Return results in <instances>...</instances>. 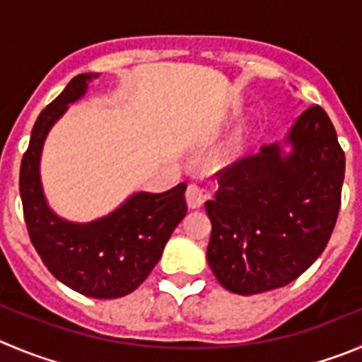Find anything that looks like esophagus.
Segmentation results:
<instances>
[{
    "mask_svg": "<svg viewBox=\"0 0 362 362\" xmlns=\"http://www.w3.org/2000/svg\"><path fill=\"white\" fill-rule=\"evenodd\" d=\"M185 198H187L189 209H200L204 205V202L207 200V192L198 184H191L187 187V191H185Z\"/></svg>",
    "mask_w": 362,
    "mask_h": 362,
    "instance_id": "34e87169",
    "label": "esophagus"
}]
</instances>
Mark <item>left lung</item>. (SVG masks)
<instances>
[{"label": "left lung", "instance_id": "8db88e82", "mask_svg": "<svg viewBox=\"0 0 362 362\" xmlns=\"http://www.w3.org/2000/svg\"><path fill=\"white\" fill-rule=\"evenodd\" d=\"M343 178L344 153L320 105L296 117L282 143L221 171L214 200L205 202L207 262L218 282L248 296L298 279L329 243Z\"/></svg>", "mask_w": 362, "mask_h": 362}]
</instances>
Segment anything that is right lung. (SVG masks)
<instances>
[{"instance_id": "right-lung-1", "label": "right lung", "mask_w": 362, "mask_h": 362, "mask_svg": "<svg viewBox=\"0 0 362 362\" xmlns=\"http://www.w3.org/2000/svg\"><path fill=\"white\" fill-rule=\"evenodd\" d=\"M98 76H74L39 114L23 155L19 192L30 239L44 266L73 291L109 300L135 291L160 261L165 243L187 214V185L178 184L164 192H134L112 212L87 223L69 221L52 211L40 182L44 141Z\"/></svg>"}]
</instances>
